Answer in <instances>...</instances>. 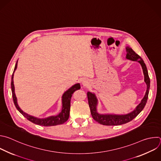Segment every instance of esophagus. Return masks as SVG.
Returning <instances> with one entry per match:
<instances>
[{"instance_id":"obj_1","label":"esophagus","mask_w":161,"mask_h":161,"mask_svg":"<svg viewBox=\"0 0 161 161\" xmlns=\"http://www.w3.org/2000/svg\"><path fill=\"white\" fill-rule=\"evenodd\" d=\"M89 84V82L87 79H84L82 81V85L83 86H88Z\"/></svg>"}]
</instances>
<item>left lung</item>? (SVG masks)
<instances>
[{
    "instance_id": "1",
    "label": "left lung",
    "mask_w": 161,
    "mask_h": 161,
    "mask_svg": "<svg viewBox=\"0 0 161 161\" xmlns=\"http://www.w3.org/2000/svg\"><path fill=\"white\" fill-rule=\"evenodd\" d=\"M127 59L138 62L142 68L144 75V81L147 85V90L141 102L132 112L126 114H100L97 111V106L98 100L94 92L88 91L87 93L89 106L91 110V114L92 118L98 123L105 125H118L127 123L135 119L144 108L148 99V96L150 89V79L146 65L142 58L137 54L130 47H125Z\"/></svg>"
}]
</instances>
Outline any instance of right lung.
Wrapping results in <instances>:
<instances>
[{
	"instance_id": "right-lung-1",
	"label": "right lung",
	"mask_w": 161,
	"mask_h": 161,
	"mask_svg": "<svg viewBox=\"0 0 161 161\" xmlns=\"http://www.w3.org/2000/svg\"><path fill=\"white\" fill-rule=\"evenodd\" d=\"M17 65H18V61H16V65L14 69V72L13 73L12 77H11V91L13 94V98L14 103L17 110L28 120L37 125H41L43 126H53V125H56L62 124L65 123L69 118L70 109V101H71L72 96L76 90L80 89V84L77 83L74 84L63 93L61 97V100H62L61 110L58 115L49 116L46 118H42V119L37 118L36 117L30 115L25 113V112H23L20 108V107L18 104L17 98L16 96L15 91H14V80H13L14 74L17 69Z\"/></svg>"
}]
</instances>
